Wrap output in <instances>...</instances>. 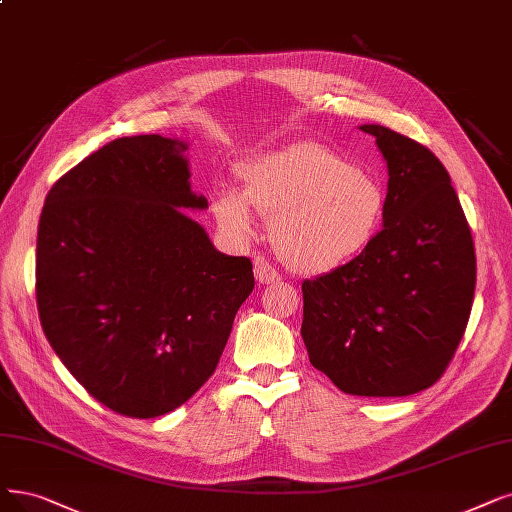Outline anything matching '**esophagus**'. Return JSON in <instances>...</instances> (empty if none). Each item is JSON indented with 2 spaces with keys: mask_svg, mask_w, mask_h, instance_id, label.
I'll list each match as a JSON object with an SVG mask.
<instances>
[{
  "mask_svg": "<svg viewBox=\"0 0 512 512\" xmlns=\"http://www.w3.org/2000/svg\"><path fill=\"white\" fill-rule=\"evenodd\" d=\"M254 277L262 285H271V283L279 281L277 269L273 267V264H269L267 258H262V256L254 258Z\"/></svg>",
  "mask_w": 512,
  "mask_h": 512,
  "instance_id": "esophagus-1",
  "label": "esophagus"
}]
</instances>
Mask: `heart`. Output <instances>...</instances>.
Wrapping results in <instances>:
<instances>
[{
    "label": "heart",
    "instance_id": "obj_1",
    "mask_svg": "<svg viewBox=\"0 0 512 512\" xmlns=\"http://www.w3.org/2000/svg\"><path fill=\"white\" fill-rule=\"evenodd\" d=\"M241 191L212 201L220 227L245 235L252 214L271 218L279 258L302 273H323L357 260L380 235L388 195L382 180L319 142H296L237 166Z\"/></svg>",
    "mask_w": 512,
    "mask_h": 512
}]
</instances>
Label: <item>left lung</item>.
<instances>
[{
    "label": "left lung",
    "mask_w": 512,
    "mask_h": 512,
    "mask_svg": "<svg viewBox=\"0 0 512 512\" xmlns=\"http://www.w3.org/2000/svg\"><path fill=\"white\" fill-rule=\"evenodd\" d=\"M388 210L372 248L302 283L300 334L311 363L340 391L405 397L433 386L454 359L473 309L477 258L443 163L384 126Z\"/></svg>",
    "instance_id": "left-lung-1"
}]
</instances>
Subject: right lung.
<instances>
[{
	"label": "right lung",
	"instance_id": "obj_1",
	"mask_svg": "<svg viewBox=\"0 0 512 512\" xmlns=\"http://www.w3.org/2000/svg\"><path fill=\"white\" fill-rule=\"evenodd\" d=\"M187 142L117 138L60 176L37 229L35 296L52 349L115 414L157 418L214 372L252 260L216 252L178 208L208 206L189 185Z\"/></svg>",
	"mask_w": 512,
	"mask_h": 512
}]
</instances>
